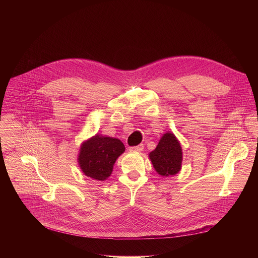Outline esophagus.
<instances>
[{"label": "esophagus", "mask_w": 258, "mask_h": 258, "mask_svg": "<svg viewBox=\"0 0 258 258\" xmlns=\"http://www.w3.org/2000/svg\"><path fill=\"white\" fill-rule=\"evenodd\" d=\"M143 149H144L143 144H140V145L135 146V147L129 148V151L130 152H141V151H143Z\"/></svg>", "instance_id": "esophagus-1"}]
</instances>
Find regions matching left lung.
I'll use <instances>...</instances> for the list:
<instances>
[{"label": "left lung", "instance_id": "1", "mask_svg": "<svg viewBox=\"0 0 258 258\" xmlns=\"http://www.w3.org/2000/svg\"><path fill=\"white\" fill-rule=\"evenodd\" d=\"M155 171L161 177H172L182 169L183 150L174 133L168 131L161 137L156 149L149 154Z\"/></svg>", "mask_w": 258, "mask_h": 258}]
</instances>
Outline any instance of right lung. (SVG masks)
<instances>
[{"mask_svg":"<svg viewBox=\"0 0 258 258\" xmlns=\"http://www.w3.org/2000/svg\"><path fill=\"white\" fill-rule=\"evenodd\" d=\"M124 152L125 146L119 139L95 134L81 143L77 163L86 177L105 181L110 177L116 160Z\"/></svg>","mask_w":258,"mask_h":258,"instance_id":"add662e5","label":"right lung"}]
</instances>
